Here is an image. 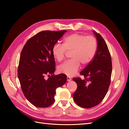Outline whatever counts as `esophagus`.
<instances>
[{"label":"esophagus","instance_id":"obj_1","mask_svg":"<svg viewBox=\"0 0 129 129\" xmlns=\"http://www.w3.org/2000/svg\"><path fill=\"white\" fill-rule=\"evenodd\" d=\"M67 81H71V78L70 77H69V76H67Z\"/></svg>","mask_w":129,"mask_h":129}]
</instances>
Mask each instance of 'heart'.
Returning <instances> with one entry per match:
<instances>
[{"label":"heart","instance_id":"1","mask_svg":"<svg viewBox=\"0 0 129 129\" xmlns=\"http://www.w3.org/2000/svg\"><path fill=\"white\" fill-rule=\"evenodd\" d=\"M97 49V41L93 36L73 33L63 39V45L56 44L52 48V54L58 62L64 60L67 52H71L72 59L58 67L60 73L73 76L77 72L80 64L86 66L94 58Z\"/></svg>","mask_w":129,"mask_h":129}]
</instances>
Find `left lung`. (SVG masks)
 Returning a JSON list of instances; mask_svg holds the SVG:
<instances>
[{"label":"left lung","mask_w":129,"mask_h":129,"mask_svg":"<svg viewBox=\"0 0 129 129\" xmlns=\"http://www.w3.org/2000/svg\"><path fill=\"white\" fill-rule=\"evenodd\" d=\"M97 41V49L94 58L80 72L84 76L73 78L77 88L73 93L75 103L83 108L96 106L104 99L111 82L112 62L106 42L102 37L95 30Z\"/></svg>","instance_id":"8db88e82"}]
</instances>
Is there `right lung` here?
<instances>
[{"mask_svg":"<svg viewBox=\"0 0 129 129\" xmlns=\"http://www.w3.org/2000/svg\"><path fill=\"white\" fill-rule=\"evenodd\" d=\"M66 32L41 31L30 38L21 50L18 76L25 97L37 107L51 105L55 101L56 89L67 81L65 74H53L55 62L52 52L53 46Z\"/></svg>","mask_w":129,"mask_h":129,"instance_id":"right-lung-1","label":"right lung"}]
</instances>
